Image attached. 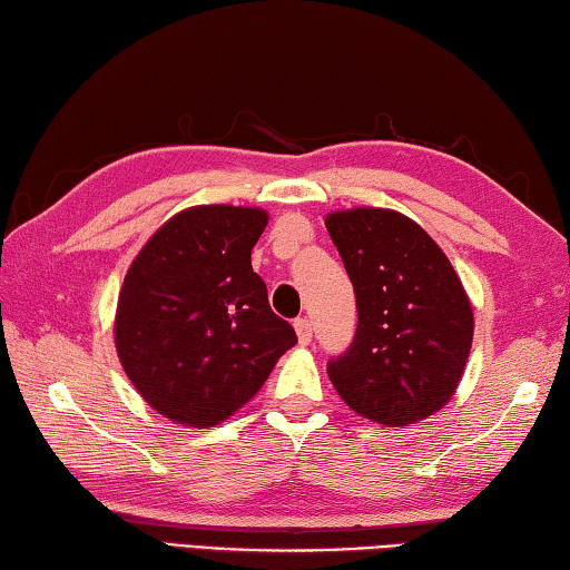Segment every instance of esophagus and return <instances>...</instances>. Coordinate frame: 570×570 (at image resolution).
Instances as JSON below:
<instances>
[{"label": "esophagus", "instance_id": "1", "mask_svg": "<svg viewBox=\"0 0 570 570\" xmlns=\"http://www.w3.org/2000/svg\"><path fill=\"white\" fill-rule=\"evenodd\" d=\"M295 333H297V341H301V345H307L313 341V325L311 321H305V317H297L295 321Z\"/></svg>", "mask_w": 570, "mask_h": 570}]
</instances>
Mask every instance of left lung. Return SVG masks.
<instances>
[{
    "mask_svg": "<svg viewBox=\"0 0 570 570\" xmlns=\"http://www.w3.org/2000/svg\"><path fill=\"white\" fill-rule=\"evenodd\" d=\"M351 275L357 331L327 375L357 415L411 425L451 401L473 343V307L435 239L395 209L325 217Z\"/></svg>",
    "mask_w": 570,
    "mask_h": 570,
    "instance_id": "obj_1",
    "label": "left lung"
}]
</instances>
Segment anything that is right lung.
Segmentation results:
<instances>
[{
  "mask_svg": "<svg viewBox=\"0 0 570 570\" xmlns=\"http://www.w3.org/2000/svg\"><path fill=\"white\" fill-rule=\"evenodd\" d=\"M259 207L197 205L157 229L129 265L115 315L119 363L149 407L209 428L253 397L297 343L269 311L249 253Z\"/></svg>",
  "mask_w": 570,
  "mask_h": 570,
  "instance_id": "1",
  "label": "right lung"
}]
</instances>
